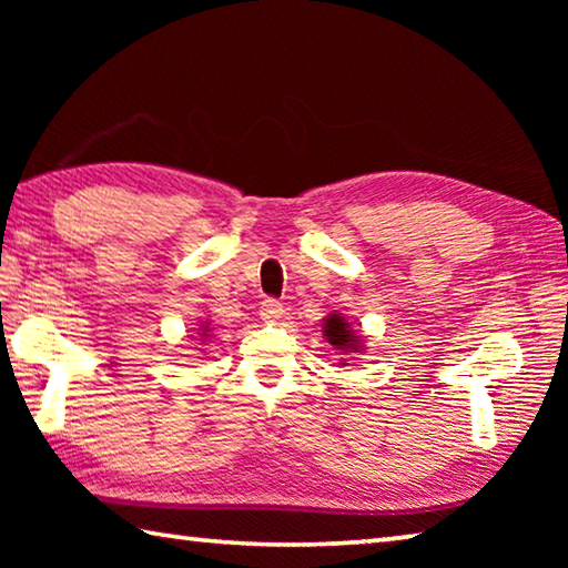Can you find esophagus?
I'll use <instances>...</instances> for the list:
<instances>
[{"label":"esophagus","mask_w":568,"mask_h":568,"mask_svg":"<svg viewBox=\"0 0 568 568\" xmlns=\"http://www.w3.org/2000/svg\"><path fill=\"white\" fill-rule=\"evenodd\" d=\"M281 315H283L281 301H275V297H265V301L261 303V318L265 323H275Z\"/></svg>","instance_id":"1"}]
</instances>
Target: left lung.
Listing matches in <instances>:
<instances>
[{
  "mask_svg": "<svg viewBox=\"0 0 568 568\" xmlns=\"http://www.w3.org/2000/svg\"><path fill=\"white\" fill-rule=\"evenodd\" d=\"M325 335H328V343L338 351H358V335L351 331V325L345 323L343 315H331L325 318Z\"/></svg>",
  "mask_w": 568,
  "mask_h": 568,
  "instance_id": "obj_1",
  "label": "left lung"
}]
</instances>
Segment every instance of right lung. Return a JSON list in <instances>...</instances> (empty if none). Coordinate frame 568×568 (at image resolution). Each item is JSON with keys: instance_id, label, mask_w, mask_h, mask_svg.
I'll return each mask as SVG.
<instances>
[{"instance_id": "add662e5", "label": "right lung", "mask_w": 568, "mask_h": 568, "mask_svg": "<svg viewBox=\"0 0 568 568\" xmlns=\"http://www.w3.org/2000/svg\"><path fill=\"white\" fill-rule=\"evenodd\" d=\"M203 335H207V331H203Z\"/></svg>"}]
</instances>
